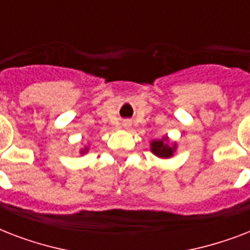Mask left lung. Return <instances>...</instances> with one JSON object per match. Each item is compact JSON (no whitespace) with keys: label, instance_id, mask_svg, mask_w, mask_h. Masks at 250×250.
<instances>
[{"label":"left lung","instance_id":"1","mask_svg":"<svg viewBox=\"0 0 250 250\" xmlns=\"http://www.w3.org/2000/svg\"><path fill=\"white\" fill-rule=\"evenodd\" d=\"M149 145H150V152L158 158H162V160H167V158L174 157V154L176 153V149H178L176 143L170 144L168 136H164L162 139H154V140L150 141Z\"/></svg>","mask_w":250,"mask_h":250}]
</instances>
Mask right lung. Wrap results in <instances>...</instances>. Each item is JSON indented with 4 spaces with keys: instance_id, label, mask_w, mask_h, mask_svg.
Masks as SVG:
<instances>
[{
    "instance_id": "1",
    "label": "right lung",
    "mask_w": 250,
    "mask_h": 250,
    "mask_svg": "<svg viewBox=\"0 0 250 250\" xmlns=\"http://www.w3.org/2000/svg\"><path fill=\"white\" fill-rule=\"evenodd\" d=\"M88 152H89V146H84V148H80V154H82V156L86 154Z\"/></svg>"
}]
</instances>
